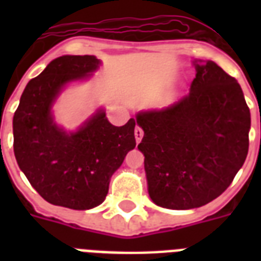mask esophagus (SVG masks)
I'll use <instances>...</instances> for the list:
<instances>
[{"mask_svg":"<svg viewBox=\"0 0 261 261\" xmlns=\"http://www.w3.org/2000/svg\"><path fill=\"white\" fill-rule=\"evenodd\" d=\"M134 135H135V139H137V142H141V139H142L143 137V131L141 127H135V130H134Z\"/></svg>","mask_w":261,"mask_h":261,"instance_id":"1","label":"esophagus"}]
</instances>
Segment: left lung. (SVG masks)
Returning a JSON list of instances; mask_svg holds the SVG:
<instances>
[{
  "instance_id": "1",
  "label": "left lung",
  "mask_w": 261,
  "mask_h": 261,
  "mask_svg": "<svg viewBox=\"0 0 261 261\" xmlns=\"http://www.w3.org/2000/svg\"><path fill=\"white\" fill-rule=\"evenodd\" d=\"M190 93L161 110L141 111L139 151L147 192L164 208L190 210L218 198L245 163L251 112L236 79L213 61H194Z\"/></svg>"
}]
</instances>
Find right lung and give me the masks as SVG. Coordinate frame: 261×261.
Listing matches in <instances>:
<instances>
[{
  "instance_id": "1",
  "label": "right lung",
  "mask_w": 261,
  "mask_h": 261,
  "mask_svg": "<svg viewBox=\"0 0 261 261\" xmlns=\"http://www.w3.org/2000/svg\"><path fill=\"white\" fill-rule=\"evenodd\" d=\"M94 55H62L27 84L13 116L18 168L44 200L73 210L104 202L112 174L135 147V120L116 127L98 108L75 131L58 126L53 106L71 83L90 79Z\"/></svg>"
}]
</instances>
